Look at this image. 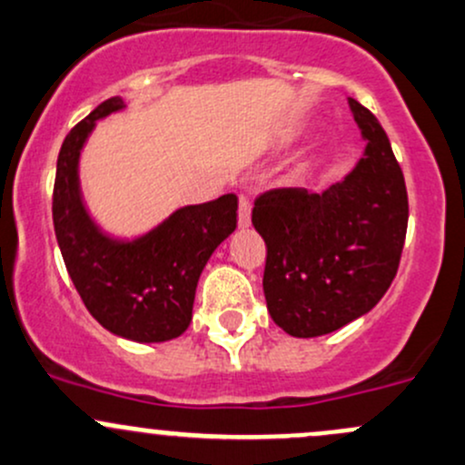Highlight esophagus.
I'll list each match as a JSON object with an SVG mask.
<instances>
[{"label": "esophagus", "mask_w": 465, "mask_h": 465, "mask_svg": "<svg viewBox=\"0 0 465 465\" xmlns=\"http://www.w3.org/2000/svg\"><path fill=\"white\" fill-rule=\"evenodd\" d=\"M238 224L242 229L252 224V198L245 193H241V200H238Z\"/></svg>", "instance_id": "obj_1"}]
</instances>
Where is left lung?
<instances>
[{
	"label": "left lung",
	"mask_w": 465,
	"mask_h": 465,
	"mask_svg": "<svg viewBox=\"0 0 465 465\" xmlns=\"http://www.w3.org/2000/svg\"><path fill=\"white\" fill-rule=\"evenodd\" d=\"M350 109L368 143L351 173L322 193L270 189L253 203L252 223L267 245V310L298 339L368 314L392 285L403 252V171L379 120L351 97Z\"/></svg>",
	"instance_id": "obj_1"
}]
</instances>
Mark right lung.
<instances>
[{
    "label": "right lung",
    "instance_id": "1",
    "mask_svg": "<svg viewBox=\"0 0 465 465\" xmlns=\"http://www.w3.org/2000/svg\"><path fill=\"white\" fill-rule=\"evenodd\" d=\"M124 106L111 97L77 122L57 155L53 224L57 245L91 316L122 339L163 343L192 322L198 278L209 256L236 229L238 198L183 207L135 241L104 236L86 213L77 163L97 120Z\"/></svg>",
    "mask_w": 465,
    "mask_h": 465
}]
</instances>
